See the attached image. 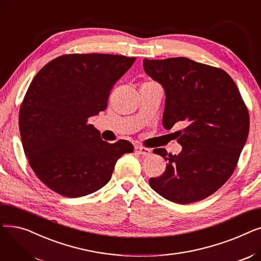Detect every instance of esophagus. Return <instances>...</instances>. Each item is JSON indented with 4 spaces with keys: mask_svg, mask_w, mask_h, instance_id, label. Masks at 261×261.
<instances>
[{
    "mask_svg": "<svg viewBox=\"0 0 261 261\" xmlns=\"http://www.w3.org/2000/svg\"><path fill=\"white\" fill-rule=\"evenodd\" d=\"M134 151L136 153L142 154V155H149L150 153H151V150H150L149 148H145V147H142L140 145H136L134 147Z\"/></svg>",
    "mask_w": 261,
    "mask_h": 261,
    "instance_id": "1",
    "label": "esophagus"
}]
</instances>
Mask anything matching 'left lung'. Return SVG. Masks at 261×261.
I'll return each instance as SVG.
<instances>
[{
	"label": "left lung",
	"mask_w": 261,
	"mask_h": 261,
	"mask_svg": "<svg viewBox=\"0 0 261 261\" xmlns=\"http://www.w3.org/2000/svg\"><path fill=\"white\" fill-rule=\"evenodd\" d=\"M144 70L165 91L164 128L185 126L174 132L183 147L179 154L153 150L168 164L161 176L150 177V186L179 204L210 197L234 172L249 135V112L235 81L221 68L185 57L145 58Z\"/></svg>",
	"instance_id": "left-lung-1"
}]
</instances>
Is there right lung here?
I'll list each match as a JSON object with an SVG mask.
<instances>
[{
	"mask_svg": "<svg viewBox=\"0 0 261 261\" xmlns=\"http://www.w3.org/2000/svg\"><path fill=\"white\" fill-rule=\"evenodd\" d=\"M135 59L63 55L34 77L20 108V134L32 169L55 193L67 198L94 193L111 179L117 160L133 152L128 141H102L88 121L106 110L110 92Z\"/></svg>",
	"mask_w": 261,
	"mask_h": 261,
	"instance_id": "obj_1",
	"label": "right lung"
}]
</instances>
